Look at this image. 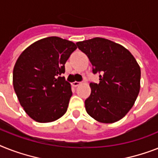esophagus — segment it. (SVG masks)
I'll return each mask as SVG.
<instances>
[{"instance_id":"esophagus-1","label":"esophagus","mask_w":158,"mask_h":158,"mask_svg":"<svg viewBox=\"0 0 158 158\" xmlns=\"http://www.w3.org/2000/svg\"><path fill=\"white\" fill-rule=\"evenodd\" d=\"M80 82H77V81H75V82H73L72 83H71V84H72V86L73 87H78V86L79 85V84H80Z\"/></svg>"}]
</instances>
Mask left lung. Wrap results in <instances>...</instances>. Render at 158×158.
<instances>
[{"label":"left lung","mask_w":158,"mask_h":158,"mask_svg":"<svg viewBox=\"0 0 158 158\" xmlns=\"http://www.w3.org/2000/svg\"><path fill=\"white\" fill-rule=\"evenodd\" d=\"M100 74V83H91V94L85 100L86 111L103 123L119 121L134 106L140 88V67L123 46L105 38L76 43Z\"/></svg>","instance_id":"1"}]
</instances>
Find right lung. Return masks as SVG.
I'll return each mask as SVG.
<instances>
[{
    "label": "right lung",
    "instance_id": "obj_1",
    "mask_svg": "<svg viewBox=\"0 0 158 158\" xmlns=\"http://www.w3.org/2000/svg\"><path fill=\"white\" fill-rule=\"evenodd\" d=\"M76 48L70 40L47 37L28 46L17 60L14 89L22 107L35 121L50 123L66 114L72 92L61 75Z\"/></svg>",
    "mask_w": 158,
    "mask_h": 158
}]
</instances>
